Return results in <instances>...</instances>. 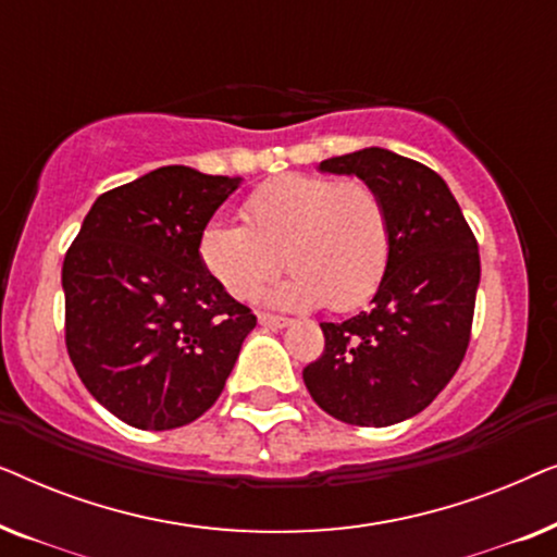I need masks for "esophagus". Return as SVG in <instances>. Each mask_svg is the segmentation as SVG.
I'll use <instances>...</instances> for the list:
<instances>
[{"mask_svg":"<svg viewBox=\"0 0 557 557\" xmlns=\"http://www.w3.org/2000/svg\"><path fill=\"white\" fill-rule=\"evenodd\" d=\"M258 322H261L263 326H271V330H284V326L292 324V319L286 317H276V314H258Z\"/></svg>","mask_w":557,"mask_h":557,"instance_id":"34e87169","label":"esophagus"}]
</instances>
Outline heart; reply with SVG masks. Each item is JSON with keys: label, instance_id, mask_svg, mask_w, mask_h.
Returning <instances> with one entry per match:
<instances>
[{"label": "heart", "instance_id": "1", "mask_svg": "<svg viewBox=\"0 0 557 557\" xmlns=\"http://www.w3.org/2000/svg\"><path fill=\"white\" fill-rule=\"evenodd\" d=\"M243 225L202 227V269L233 299H250L286 265L294 276L271 292L278 307L332 311L360 307L377 292L391 261V212L362 180L284 174L240 205Z\"/></svg>", "mask_w": 557, "mask_h": 557}]
</instances>
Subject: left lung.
<instances>
[{"label":"left lung","instance_id":"8db88e82","mask_svg":"<svg viewBox=\"0 0 557 557\" xmlns=\"http://www.w3.org/2000/svg\"><path fill=\"white\" fill-rule=\"evenodd\" d=\"M322 172L357 174L391 212V261L372 307L322 322L324 352L304 385L326 413L383 429L431 406L467 355L479 286V246L436 172L370 147L324 159Z\"/></svg>","mask_w":557,"mask_h":557}]
</instances>
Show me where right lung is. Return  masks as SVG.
Listing matches in <instances>:
<instances>
[{
  "mask_svg": "<svg viewBox=\"0 0 557 557\" xmlns=\"http://www.w3.org/2000/svg\"><path fill=\"white\" fill-rule=\"evenodd\" d=\"M238 185L159 166L98 197L67 248V355L88 393L134 429L200 418L256 326L197 256L202 227Z\"/></svg>",
  "mask_w": 557,
  "mask_h": 557,
  "instance_id": "right-lung-1",
  "label": "right lung"
}]
</instances>
